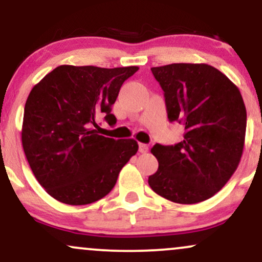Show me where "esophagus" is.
<instances>
[{
    "label": "esophagus",
    "mask_w": 262,
    "mask_h": 262,
    "mask_svg": "<svg viewBox=\"0 0 262 262\" xmlns=\"http://www.w3.org/2000/svg\"><path fill=\"white\" fill-rule=\"evenodd\" d=\"M149 150V146H148V144H143V143H140L139 144V151L140 152H146Z\"/></svg>",
    "instance_id": "34e87169"
}]
</instances>
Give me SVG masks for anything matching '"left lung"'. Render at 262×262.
<instances>
[{"label": "left lung", "mask_w": 262, "mask_h": 262, "mask_svg": "<svg viewBox=\"0 0 262 262\" xmlns=\"http://www.w3.org/2000/svg\"><path fill=\"white\" fill-rule=\"evenodd\" d=\"M165 96L167 117L185 125L175 145L155 144L159 169L149 186L175 203L193 204L214 196L235 172L243 155L246 110L239 89L207 64L151 68Z\"/></svg>", "instance_id": "left-lung-1"}]
</instances>
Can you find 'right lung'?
Here are the masks:
<instances>
[{"label":"right lung","instance_id":"right-lung-1","mask_svg":"<svg viewBox=\"0 0 262 262\" xmlns=\"http://www.w3.org/2000/svg\"><path fill=\"white\" fill-rule=\"evenodd\" d=\"M138 70L60 65L32 89L22 145L35 179L56 201L83 206L101 200L137 154V141L103 137L96 118L103 114L108 124H116L113 103Z\"/></svg>","mask_w":262,"mask_h":262}]
</instances>
